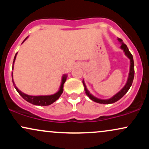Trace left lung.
<instances>
[{
  "label": "left lung",
  "mask_w": 149,
  "mask_h": 149,
  "mask_svg": "<svg viewBox=\"0 0 149 149\" xmlns=\"http://www.w3.org/2000/svg\"><path fill=\"white\" fill-rule=\"evenodd\" d=\"M118 40L120 42L122 45L120 46V48L124 51L125 54L127 57L129 58L130 60V73H129V76H128V79L127 81V83H126L125 85L124 86V88L120 90V91L118 92L116 95H114L113 97H112L111 98L109 99V100H100V99L97 98V97H95L94 96H92L91 94L89 92L88 90V89L86 88V85H85L84 81L83 80V85L85 87V91L86 95H88L89 98L90 100L94 101V102H97V103H100V104H113L115 103L116 102L118 101L119 100H120L127 93V92L129 90V89L130 88L133 82V79H134V60H133V57L132 54H131L130 52L128 49V47H127V45L123 42V40L120 38H118Z\"/></svg>",
  "instance_id": "left-lung-1"
}]
</instances>
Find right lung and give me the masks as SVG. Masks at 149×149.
Listing matches in <instances>:
<instances>
[{
    "mask_svg": "<svg viewBox=\"0 0 149 149\" xmlns=\"http://www.w3.org/2000/svg\"><path fill=\"white\" fill-rule=\"evenodd\" d=\"M27 38H26L25 40ZM25 40H24L23 42L25 41ZM17 53H16L15 54V58H14V61H13V64H14L15 60L16 59V56ZM13 73H12V78H13ZM66 80V75H64V76L62 77V80H61V84L60 88H59V91L57 92H56L55 94L52 95H45V96H31V95H26V94L20 91L19 89L17 88L16 85H15L14 81L13 80V85H14L15 89H16L17 91L18 92V93L21 96L23 97V99H24L26 101H27L29 103L34 104V105H38V106H48L52 104V103H54L56 100H57L59 98V97L61 96V95L62 94L63 91H64V84Z\"/></svg>",
    "mask_w": 149,
    "mask_h": 149,
    "instance_id": "obj_1",
    "label": "right lung"
}]
</instances>
